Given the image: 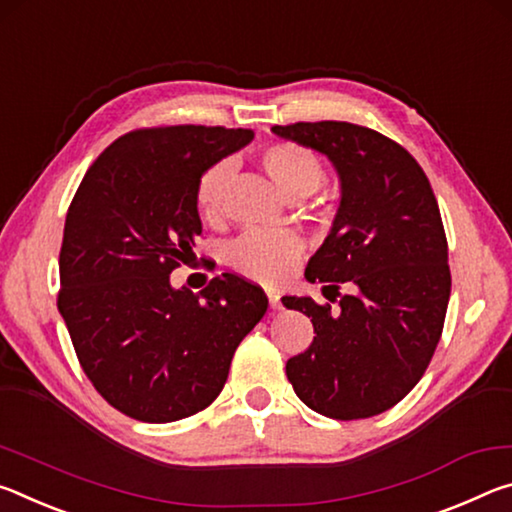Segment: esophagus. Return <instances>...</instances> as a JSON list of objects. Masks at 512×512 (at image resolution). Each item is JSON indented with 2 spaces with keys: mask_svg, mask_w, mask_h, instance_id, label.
Returning a JSON list of instances; mask_svg holds the SVG:
<instances>
[{
  "mask_svg": "<svg viewBox=\"0 0 512 512\" xmlns=\"http://www.w3.org/2000/svg\"><path fill=\"white\" fill-rule=\"evenodd\" d=\"M267 301H270V308H272V311H281V308H283V304H281V295H279V292H274V290H267Z\"/></svg>",
  "mask_w": 512,
  "mask_h": 512,
  "instance_id": "obj_1",
  "label": "esophagus"
}]
</instances>
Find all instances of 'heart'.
<instances>
[{"label":"heart","mask_w":512,"mask_h":512,"mask_svg":"<svg viewBox=\"0 0 512 512\" xmlns=\"http://www.w3.org/2000/svg\"><path fill=\"white\" fill-rule=\"evenodd\" d=\"M263 170L290 199H304L326 179L320 156L299 142L279 140L258 154ZM231 181V163L220 161L201 172L195 188V206L204 222H217ZM304 254V242L288 231H249L233 247V267L261 283H281Z\"/></svg>","instance_id":"1"}]
</instances>
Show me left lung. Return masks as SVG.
<instances>
[{"mask_svg":"<svg viewBox=\"0 0 512 512\" xmlns=\"http://www.w3.org/2000/svg\"><path fill=\"white\" fill-rule=\"evenodd\" d=\"M276 136L324 154L340 177L329 236L306 279L340 308L311 297L283 306L311 317L315 338L286 363L297 397L333 420H363L399 404L429 367L451 295L447 236L420 163L395 140L351 122H297Z\"/></svg>","mask_w":512,"mask_h":512,"instance_id":"1","label":"left lung"}]
</instances>
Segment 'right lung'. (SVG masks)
Returning <instances> with one entry per match:
<instances>
[{"label": "right lung", "instance_id": "right-lung-1", "mask_svg": "<svg viewBox=\"0 0 512 512\" xmlns=\"http://www.w3.org/2000/svg\"><path fill=\"white\" fill-rule=\"evenodd\" d=\"M254 138L249 129H136L88 167L65 217L58 311L83 372L133 420L177 422L220 395L265 292L222 274L199 292L170 274L195 256V188L206 167Z\"/></svg>", "mask_w": 512, "mask_h": 512}]
</instances>
